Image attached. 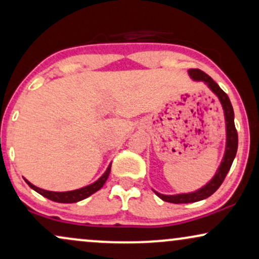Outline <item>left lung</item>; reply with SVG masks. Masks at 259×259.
I'll list each match as a JSON object with an SVG mask.
<instances>
[{
	"mask_svg": "<svg viewBox=\"0 0 259 259\" xmlns=\"http://www.w3.org/2000/svg\"><path fill=\"white\" fill-rule=\"evenodd\" d=\"M189 75L191 76L192 80L195 81H203L207 86L212 91V93L217 94V97L220 100L222 109H224L225 114V120H226V150L224 159L219 166L217 173L212 177V179L208 184L202 186L201 189L196 190L194 192H189V194H179V195H162L156 192L155 190H153L155 192L156 196H159L162 201L169 202V203H192V202H198L202 199L208 198L209 196L214 194L217 190L220 188L222 182L225 181L226 176H227L228 171H230L232 163L235 158V154H237L238 149V133L234 125V111L232 107L231 100L228 98L227 94L221 90L220 86L215 82L212 78L204 73V71L199 69H190Z\"/></svg>",
	"mask_w": 259,
	"mask_h": 259,
	"instance_id": "1",
	"label": "left lung"
}]
</instances>
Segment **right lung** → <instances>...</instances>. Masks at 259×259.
<instances>
[{
  "instance_id": "1",
  "label": "right lung",
  "mask_w": 259,
  "mask_h": 259,
  "mask_svg": "<svg viewBox=\"0 0 259 259\" xmlns=\"http://www.w3.org/2000/svg\"><path fill=\"white\" fill-rule=\"evenodd\" d=\"M110 171H111V163L109 165V167H107L105 173H104V175L101 176L97 182H94L93 184L84 186V188L73 190V191H64V192L48 191V190H42L40 188L34 186L33 184H31L27 179H25V182L27 183L29 188L33 189L34 191H37L38 194L44 196V197L51 199V201L58 202V203H75V202L82 201V199L90 197L91 195H93L94 192H97L98 190H100L101 188H103L104 184H105V182L107 181V178H109Z\"/></svg>"
}]
</instances>
